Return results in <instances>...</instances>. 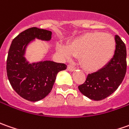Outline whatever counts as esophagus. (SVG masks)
Segmentation results:
<instances>
[{"instance_id": "esophagus-1", "label": "esophagus", "mask_w": 129, "mask_h": 129, "mask_svg": "<svg viewBox=\"0 0 129 129\" xmlns=\"http://www.w3.org/2000/svg\"><path fill=\"white\" fill-rule=\"evenodd\" d=\"M67 69H68V71H73L75 70V67L73 66V65L69 64L68 65V67H67Z\"/></svg>"}]
</instances>
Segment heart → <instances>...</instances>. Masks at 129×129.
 I'll return each instance as SVG.
<instances>
[{
	"instance_id": "heart-1",
	"label": "heart",
	"mask_w": 129,
	"mask_h": 129,
	"mask_svg": "<svg viewBox=\"0 0 129 129\" xmlns=\"http://www.w3.org/2000/svg\"><path fill=\"white\" fill-rule=\"evenodd\" d=\"M116 48V42L112 35L91 32L75 38L69 47L58 45L57 49L66 58L80 56L83 68L95 71L109 63L114 56Z\"/></svg>"
}]
</instances>
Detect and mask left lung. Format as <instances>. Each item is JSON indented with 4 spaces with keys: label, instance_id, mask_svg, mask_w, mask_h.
<instances>
[{
    "label": "left lung",
    "instance_id": "1",
    "mask_svg": "<svg viewBox=\"0 0 129 129\" xmlns=\"http://www.w3.org/2000/svg\"><path fill=\"white\" fill-rule=\"evenodd\" d=\"M116 48L109 63L99 71L87 76L78 86L81 93L91 100L101 101L112 94L123 81L126 72V48L118 36H116Z\"/></svg>",
    "mask_w": 129,
    "mask_h": 129
}]
</instances>
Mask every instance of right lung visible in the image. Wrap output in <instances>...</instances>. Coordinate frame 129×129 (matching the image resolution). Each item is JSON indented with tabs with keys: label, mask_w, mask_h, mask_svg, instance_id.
<instances>
[{
	"label": "right lung",
	"mask_w": 129,
	"mask_h": 129,
	"mask_svg": "<svg viewBox=\"0 0 129 129\" xmlns=\"http://www.w3.org/2000/svg\"><path fill=\"white\" fill-rule=\"evenodd\" d=\"M51 31L30 28L13 40L6 60L8 78L16 93L26 100L38 101L44 99L54 84L57 73L66 69L64 63L51 60L28 63L24 57L27 45L35 38L50 41Z\"/></svg>",
	"instance_id": "add662e5"
}]
</instances>
